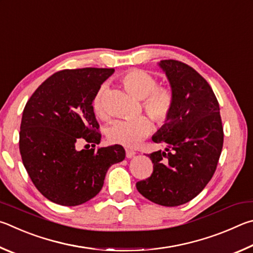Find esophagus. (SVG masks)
<instances>
[{
    "mask_svg": "<svg viewBox=\"0 0 253 253\" xmlns=\"http://www.w3.org/2000/svg\"><path fill=\"white\" fill-rule=\"evenodd\" d=\"M126 158H133L134 156H135V152L134 151H132V150H129V149H126Z\"/></svg>",
    "mask_w": 253,
    "mask_h": 253,
    "instance_id": "34e87169",
    "label": "esophagus"
}]
</instances>
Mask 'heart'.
Listing matches in <instances>:
<instances>
[{
    "label": "heart",
    "instance_id": "heart-1",
    "mask_svg": "<svg viewBox=\"0 0 253 253\" xmlns=\"http://www.w3.org/2000/svg\"><path fill=\"white\" fill-rule=\"evenodd\" d=\"M120 82L127 92L142 100V108L158 126L169 121L174 109V92L168 85H158V79L147 71L133 69L120 78ZM104 87H100L92 100V108L96 117L105 119L103 106ZM152 124L147 117L132 120H119L111 124L106 138L113 144L126 148H136L147 138Z\"/></svg>",
    "mask_w": 253,
    "mask_h": 253
}]
</instances>
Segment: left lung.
Here are the masks:
<instances>
[{
	"instance_id": "8db88e82",
	"label": "left lung",
	"mask_w": 253,
	"mask_h": 253,
	"mask_svg": "<svg viewBox=\"0 0 253 253\" xmlns=\"http://www.w3.org/2000/svg\"><path fill=\"white\" fill-rule=\"evenodd\" d=\"M160 66L174 92V109L152 138L167 144L166 152L149 154L153 172L136 182V189L157 205L176 207L196 198L213 176L223 127L218 100L202 75L175 60H162Z\"/></svg>"
}]
</instances>
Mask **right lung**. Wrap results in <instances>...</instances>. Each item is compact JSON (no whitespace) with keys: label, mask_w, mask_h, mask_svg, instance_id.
Returning a JSON list of instances; mask_svg holds the SVG:
<instances>
[{"label":"right lung","mask_w":253,"mask_h":253,"mask_svg":"<svg viewBox=\"0 0 253 253\" xmlns=\"http://www.w3.org/2000/svg\"><path fill=\"white\" fill-rule=\"evenodd\" d=\"M113 72L97 68L59 71L26 102L19 141L22 161L35 188L57 205L80 206L94 198L109 168L126 158L122 145L95 148L101 133L92 100ZM81 142H88L86 150L77 149Z\"/></svg>","instance_id":"add662e5"}]
</instances>
